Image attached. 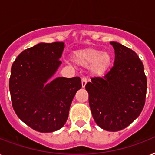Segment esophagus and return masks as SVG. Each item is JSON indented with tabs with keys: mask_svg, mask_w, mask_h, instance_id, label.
Segmentation results:
<instances>
[{
	"mask_svg": "<svg viewBox=\"0 0 155 155\" xmlns=\"http://www.w3.org/2000/svg\"><path fill=\"white\" fill-rule=\"evenodd\" d=\"M81 80H82V87H85L87 83V79L85 77L82 78Z\"/></svg>",
	"mask_w": 155,
	"mask_h": 155,
	"instance_id": "34e87169",
	"label": "esophagus"
}]
</instances>
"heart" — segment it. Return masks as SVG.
Listing matches in <instances>:
<instances>
[{"instance_id":"obj_1","label":"heart","mask_w":155,"mask_h":155,"mask_svg":"<svg viewBox=\"0 0 155 155\" xmlns=\"http://www.w3.org/2000/svg\"><path fill=\"white\" fill-rule=\"evenodd\" d=\"M75 62L83 67L91 65V71L95 75H103L107 71L111 63V56L107 51L99 49L87 48L75 53Z\"/></svg>"}]
</instances>
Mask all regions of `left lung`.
I'll return each mask as SVG.
<instances>
[{"label": "left lung", "instance_id": "1", "mask_svg": "<svg viewBox=\"0 0 155 155\" xmlns=\"http://www.w3.org/2000/svg\"><path fill=\"white\" fill-rule=\"evenodd\" d=\"M113 67L85 86L93 119L108 131H118L137 119L145 105L147 80L144 67L133 50L117 42Z\"/></svg>", "mask_w": 155, "mask_h": 155}]
</instances>
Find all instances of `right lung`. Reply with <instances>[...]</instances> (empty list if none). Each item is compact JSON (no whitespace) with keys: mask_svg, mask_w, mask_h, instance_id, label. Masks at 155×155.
I'll use <instances>...</instances> for the list:
<instances>
[{"mask_svg":"<svg viewBox=\"0 0 155 155\" xmlns=\"http://www.w3.org/2000/svg\"><path fill=\"white\" fill-rule=\"evenodd\" d=\"M64 43H40L20 53L11 68L9 91L12 107L25 124L36 131L59 130L66 123L80 77L54 79L61 64Z\"/></svg>","mask_w":155,"mask_h":155,"instance_id":"1","label":"right lung"}]
</instances>
